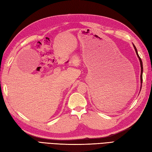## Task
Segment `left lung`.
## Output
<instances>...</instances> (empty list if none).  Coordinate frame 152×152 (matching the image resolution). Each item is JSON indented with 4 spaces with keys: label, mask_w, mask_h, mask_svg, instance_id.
Wrapping results in <instances>:
<instances>
[{
    "label": "left lung",
    "mask_w": 152,
    "mask_h": 152,
    "mask_svg": "<svg viewBox=\"0 0 152 152\" xmlns=\"http://www.w3.org/2000/svg\"><path fill=\"white\" fill-rule=\"evenodd\" d=\"M133 45V47L134 48V50H135L136 51V54L138 56V58H139V61H140V67H141V73H140V83H141V85H140V90H141V88H142V72H143V66H142V60H141V58H140V56L139 55V54H138V52H137V48L136 47Z\"/></svg>",
    "instance_id": "obj_1"
}]
</instances>
